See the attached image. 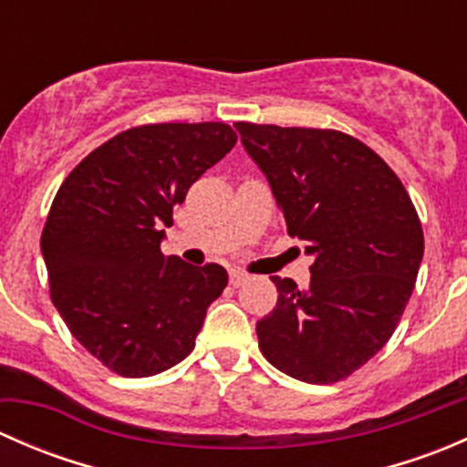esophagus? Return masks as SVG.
<instances>
[{
    "instance_id": "1",
    "label": "esophagus",
    "mask_w": 467,
    "mask_h": 467,
    "mask_svg": "<svg viewBox=\"0 0 467 467\" xmlns=\"http://www.w3.org/2000/svg\"><path fill=\"white\" fill-rule=\"evenodd\" d=\"M248 273H244V271H230V285L233 286H242L244 282H248Z\"/></svg>"
}]
</instances>
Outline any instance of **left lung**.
Masks as SVG:
<instances>
[{
	"mask_svg": "<svg viewBox=\"0 0 467 467\" xmlns=\"http://www.w3.org/2000/svg\"><path fill=\"white\" fill-rule=\"evenodd\" d=\"M234 129L286 233L314 257L307 289L273 277L275 309L255 327L262 355L307 384L346 379L386 346L411 298L425 253L416 207L393 169L341 130Z\"/></svg>",
	"mask_w": 467,
	"mask_h": 467,
	"instance_id": "left-lung-1",
	"label": "left lung"
}]
</instances>
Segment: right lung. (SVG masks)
Masks as SVG:
<instances>
[{
    "label": "right lung",
    "instance_id": "1",
    "mask_svg": "<svg viewBox=\"0 0 467 467\" xmlns=\"http://www.w3.org/2000/svg\"><path fill=\"white\" fill-rule=\"evenodd\" d=\"M234 142L221 121L138 126L94 149L60 185L40 239L51 303L112 373L149 378L194 350L228 273L164 257L162 228Z\"/></svg>",
    "mask_w": 467,
    "mask_h": 467
}]
</instances>
